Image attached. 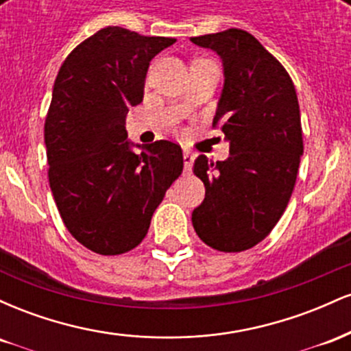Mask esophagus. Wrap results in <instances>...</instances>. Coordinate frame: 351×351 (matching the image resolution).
Segmentation results:
<instances>
[{
    "label": "esophagus",
    "mask_w": 351,
    "mask_h": 351,
    "mask_svg": "<svg viewBox=\"0 0 351 351\" xmlns=\"http://www.w3.org/2000/svg\"><path fill=\"white\" fill-rule=\"evenodd\" d=\"M183 163H184V171L189 173L191 171V167H193V153L184 150L183 152Z\"/></svg>",
    "instance_id": "34e87169"
}]
</instances>
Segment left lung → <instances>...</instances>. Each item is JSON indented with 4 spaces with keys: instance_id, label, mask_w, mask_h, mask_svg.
<instances>
[{
    "instance_id": "1",
    "label": "left lung",
    "mask_w": 351,
    "mask_h": 351,
    "mask_svg": "<svg viewBox=\"0 0 351 351\" xmlns=\"http://www.w3.org/2000/svg\"><path fill=\"white\" fill-rule=\"evenodd\" d=\"M189 41L223 62L213 125L221 123L229 143L224 162L195 160L206 195L193 228L213 249L241 252L272 231L292 196L304 155L299 100L287 71L252 34L228 29Z\"/></svg>"
}]
</instances>
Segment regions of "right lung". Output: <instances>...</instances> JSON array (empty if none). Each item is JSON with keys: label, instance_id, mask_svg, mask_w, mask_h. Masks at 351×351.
<instances>
[{"label": "right lung", "instance_id": "obj_1", "mask_svg": "<svg viewBox=\"0 0 351 351\" xmlns=\"http://www.w3.org/2000/svg\"><path fill=\"white\" fill-rule=\"evenodd\" d=\"M175 41L104 27L67 56L56 77L44 125L51 191L71 234L102 256L142 243L183 171L180 145L134 143L125 130L128 108L143 100L150 60Z\"/></svg>", "mask_w": 351, "mask_h": 351}]
</instances>
